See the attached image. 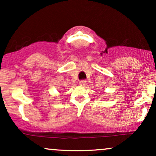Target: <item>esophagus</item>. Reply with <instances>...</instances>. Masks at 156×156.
Wrapping results in <instances>:
<instances>
[{"mask_svg":"<svg viewBox=\"0 0 156 156\" xmlns=\"http://www.w3.org/2000/svg\"><path fill=\"white\" fill-rule=\"evenodd\" d=\"M86 84H87V83H86L85 80H80L79 82V85L81 86V87H84V86H86Z\"/></svg>","mask_w":156,"mask_h":156,"instance_id":"obj_1","label":"esophagus"}]
</instances>
